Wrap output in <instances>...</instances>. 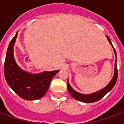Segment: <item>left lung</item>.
Here are the masks:
<instances>
[{"mask_svg": "<svg viewBox=\"0 0 124 124\" xmlns=\"http://www.w3.org/2000/svg\"><path fill=\"white\" fill-rule=\"evenodd\" d=\"M107 38H108V40L110 44L114 48V46L112 45L111 40H110L109 37L107 36ZM114 50L116 58H117V54H116V50H115L114 48ZM116 61H117V59L116 60V62H115L114 76V77L112 78V80L110 81L109 84L107 86H106L104 88H103L102 90H100L98 92H96L95 93H92V94H88V95L82 94V93H80L77 92H76L70 86V85L68 83V82H67V88L68 92H69V93H70V95L72 96L74 98L76 99V100H78V101H82V102H85V103H92V102H95L96 101H98L100 99L102 98L106 93H108L114 88V86H115V84L116 83V81H117V68Z\"/></svg>", "mask_w": 124, "mask_h": 124, "instance_id": "left-lung-1", "label": "left lung"}]
</instances>
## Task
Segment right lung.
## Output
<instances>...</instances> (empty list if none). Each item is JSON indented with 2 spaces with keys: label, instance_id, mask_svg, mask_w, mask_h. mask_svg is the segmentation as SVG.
Returning <instances> with one entry per match:
<instances>
[{
  "label": "right lung",
  "instance_id": "add662e5",
  "mask_svg": "<svg viewBox=\"0 0 124 124\" xmlns=\"http://www.w3.org/2000/svg\"><path fill=\"white\" fill-rule=\"evenodd\" d=\"M17 32L10 42L4 64V74L8 86L18 96L26 100H34L45 95L52 79L59 72L54 70L38 74L25 72L15 62L13 47Z\"/></svg>",
  "mask_w": 124,
  "mask_h": 124
}]
</instances>
